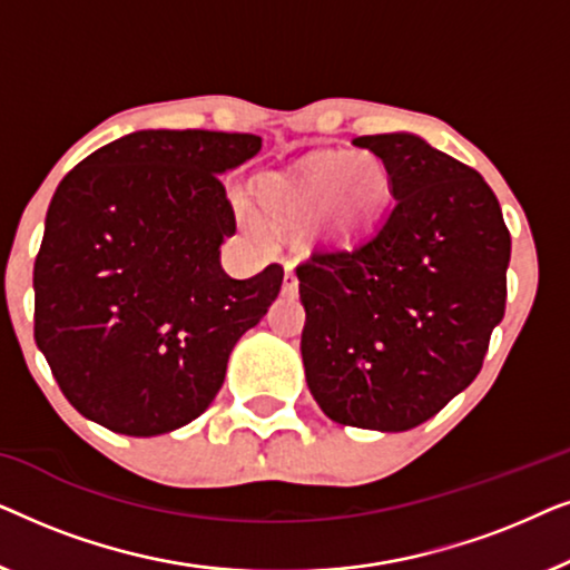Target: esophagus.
Segmentation results:
<instances>
[{
	"label": "esophagus",
	"instance_id": "obj_1",
	"mask_svg": "<svg viewBox=\"0 0 570 570\" xmlns=\"http://www.w3.org/2000/svg\"><path fill=\"white\" fill-rule=\"evenodd\" d=\"M283 293H287V295L298 293V277H295V272H293V267H291V264H287V267H285V279H283Z\"/></svg>",
	"mask_w": 570,
	"mask_h": 570
}]
</instances>
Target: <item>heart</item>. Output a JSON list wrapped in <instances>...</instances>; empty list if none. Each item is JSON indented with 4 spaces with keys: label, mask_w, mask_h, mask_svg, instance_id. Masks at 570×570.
Returning a JSON list of instances; mask_svg holds the SVG:
<instances>
[{
    "label": "heart",
    "mask_w": 570,
    "mask_h": 570,
    "mask_svg": "<svg viewBox=\"0 0 570 570\" xmlns=\"http://www.w3.org/2000/svg\"><path fill=\"white\" fill-rule=\"evenodd\" d=\"M386 194V176L376 163L355 155H332L314 163L295 184H269L264 199L277 213H324L337 207L345 223L368 217Z\"/></svg>",
    "instance_id": "heart-1"
}]
</instances>
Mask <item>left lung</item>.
<instances>
[{
	"label": "left lung",
	"mask_w": 570,
	"mask_h": 570,
	"mask_svg": "<svg viewBox=\"0 0 570 570\" xmlns=\"http://www.w3.org/2000/svg\"><path fill=\"white\" fill-rule=\"evenodd\" d=\"M394 202L295 267L311 394L334 423L410 431L478 379L505 314L511 233L478 170L415 135L355 137Z\"/></svg>",
	"instance_id": "8db88e82"
}]
</instances>
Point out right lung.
I'll list each match as a JSON object with an SVG mask.
<instances>
[{"label": "right lung", "instance_id": "obj_1", "mask_svg": "<svg viewBox=\"0 0 570 570\" xmlns=\"http://www.w3.org/2000/svg\"><path fill=\"white\" fill-rule=\"evenodd\" d=\"M262 137L145 129L61 178L33 267L36 345L80 415L124 435L176 431L220 392L230 350L259 324L283 267H220L236 213L220 174Z\"/></svg>", "mask_w": 570, "mask_h": 570}]
</instances>
